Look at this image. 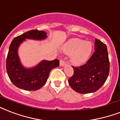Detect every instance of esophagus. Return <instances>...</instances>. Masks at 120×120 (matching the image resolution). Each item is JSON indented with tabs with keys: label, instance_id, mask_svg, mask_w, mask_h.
<instances>
[{
	"label": "esophagus",
	"instance_id": "esophagus-1",
	"mask_svg": "<svg viewBox=\"0 0 120 120\" xmlns=\"http://www.w3.org/2000/svg\"><path fill=\"white\" fill-rule=\"evenodd\" d=\"M66 65V62L63 59H61L60 60V66H64Z\"/></svg>",
	"mask_w": 120,
	"mask_h": 120
}]
</instances>
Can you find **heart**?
<instances>
[{
  "mask_svg": "<svg viewBox=\"0 0 120 120\" xmlns=\"http://www.w3.org/2000/svg\"><path fill=\"white\" fill-rule=\"evenodd\" d=\"M93 45L90 42H85L80 38L70 40L63 47V51L71 54L70 61L73 65L80 66L85 63L89 59Z\"/></svg>",
  "mask_w": 120,
  "mask_h": 120,
  "instance_id": "obj_1",
  "label": "heart"
}]
</instances>
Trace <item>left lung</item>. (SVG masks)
I'll use <instances>...</instances> for the list:
<instances>
[{
	"label": "left lung",
	"instance_id": "left-lung-1",
	"mask_svg": "<svg viewBox=\"0 0 120 120\" xmlns=\"http://www.w3.org/2000/svg\"><path fill=\"white\" fill-rule=\"evenodd\" d=\"M73 68V75L68 79L70 87L80 94L98 90L104 85L109 73V61L106 44L95 40V51L87 63Z\"/></svg>",
	"mask_w": 120,
	"mask_h": 120
}]
</instances>
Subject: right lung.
<instances>
[{"instance_id": "add662e5", "label": "right lung", "mask_w": 120, "mask_h": 120, "mask_svg": "<svg viewBox=\"0 0 120 120\" xmlns=\"http://www.w3.org/2000/svg\"><path fill=\"white\" fill-rule=\"evenodd\" d=\"M47 37L44 31L32 30L12 40L6 59V70L10 80L19 89L25 90H37L45 84L49 73L53 68L59 66V61H42L35 67L26 69L20 63L18 48L25 39L42 40Z\"/></svg>"}]
</instances>
